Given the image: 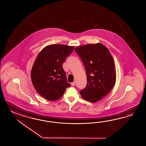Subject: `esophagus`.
<instances>
[{"label": "esophagus", "mask_w": 146, "mask_h": 146, "mask_svg": "<svg viewBox=\"0 0 146 146\" xmlns=\"http://www.w3.org/2000/svg\"><path fill=\"white\" fill-rule=\"evenodd\" d=\"M71 85L72 86H75V82H73L71 83Z\"/></svg>", "instance_id": "esophagus-1"}]
</instances>
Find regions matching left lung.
Segmentation results:
<instances>
[{"label":"left lung","mask_w":146,"mask_h":146,"mask_svg":"<svg viewBox=\"0 0 146 146\" xmlns=\"http://www.w3.org/2000/svg\"><path fill=\"white\" fill-rule=\"evenodd\" d=\"M75 50L86 68L87 84L80 93L91 102L107 96L116 81L113 58L109 50L101 43L77 47Z\"/></svg>","instance_id":"left-lung-1"}]
</instances>
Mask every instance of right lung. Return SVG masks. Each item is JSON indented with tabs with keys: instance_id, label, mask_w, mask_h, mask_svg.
Masks as SVG:
<instances>
[{
	"instance_id": "obj_1",
	"label": "right lung",
	"mask_w": 146,
	"mask_h": 146,
	"mask_svg": "<svg viewBox=\"0 0 146 146\" xmlns=\"http://www.w3.org/2000/svg\"><path fill=\"white\" fill-rule=\"evenodd\" d=\"M74 46L52 44L44 47L36 59L31 71V79L36 91L50 101L60 99L68 87L62 65L71 54Z\"/></svg>"
}]
</instances>
